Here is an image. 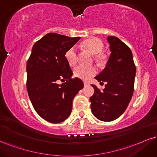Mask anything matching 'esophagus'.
<instances>
[{
	"label": "esophagus",
	"mask_w": 157,
	"mask_h": 157,
	"mask_svg": "<svg viewBox=\"0 0 157 157\" xmlns=\"http://www.w3.org/2000/svg\"><path fill=\"white\" fill-rule=\"evenodd\" d=\"M84 86H89V85H90V83H88V82H84Z\"/></svg>",
	"instance_id": "obj_1"
}]
</instances>
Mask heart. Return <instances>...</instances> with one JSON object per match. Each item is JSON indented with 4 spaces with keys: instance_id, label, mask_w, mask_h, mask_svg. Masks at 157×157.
Segmentation results:
<instances>
[{
    "instance_id": "obj_1",
    "label": "heart",
    "mask_w": 157,
    "mask_h": 157,
    "mask_svg": "<svg viewBox=\"0 0 157 157\" xmlns=\"http://www.w3.org/2000/svg\"><path fill=\"white\" fill-rule=\"evenodd\" d=\"M83 47L87 50L92 55H95L100 54L104 48V44L101 40L98 38H90L85 40L82 43ZM65 58L69 65H75L78 60V50L75 46H72L69 49L67 50L65 53ZM103 58L102 55H98L96 56V59L98 60H101ZM75 76L82 80H88L91 77L93 76L98 72V70L94 66L86 67L84 65H78L74 68Z\"/></svg>"
}]
</instances>
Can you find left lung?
I'll return each mask as SVG.
<instances>
[{"instance_id": "8db88e82", "label": "left lung", "mask_w": 157, "mask_h": 157, "mask_svg": "<svg viewBox=\"0 0 157 157\" xmlns=\"http://www.w3.org/2000/svg\"><path fill=\"white\" fill-rule=\"evenodd\" d=\"M111 56L103 71L95 77L100 83L105 82L100 90L95 85L90 97L91 110L97 119L102 121L117 119L125 111L134 91L136 67L132 53L119 38L108 36Z\"/></svg>"}]
</instances>
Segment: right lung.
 <instances>
[{
	"instance_id": "1",
	"label": "right lung",
	"mask_w": 157,
	"mask_h": 157,
	"mask_svg": "<svg viewBox=\"0 0 157 157\" xmlns=\"http://www.w3.org/2000/svg\"><path fill=\"white\" fill-rule=\"evenodd\" d=\"M80 37L70 38L50 33L33 46L27 63V90L34 109L51 123H59L69 117L73 98L84 87L65 58L67 50ZM61 80L65 82L59 84Z\"/></svg>"
}]
</instances>
